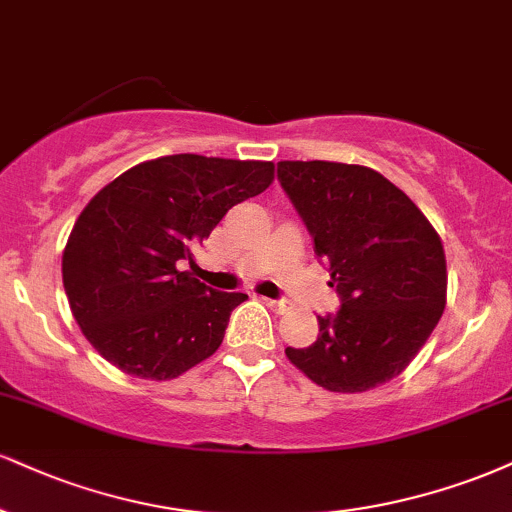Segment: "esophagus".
<instances>
[{
    "label": "esophagus",
    "instance_id": "34e87169",
    "mask_svg": "<svg viewBox=\"0 0 512 512\" xmlns=\"http://www.w3.org/2000/svg\"><path fill=\"white\" fill-rule=\"evenodd\" d=\"M264 303H267L269 310L276 312V315H283V312L288 310V303H286V300H272V298H264Z\"/></svg>",
    "mask_w": 512,
    "mask_h": 512
}]
</instances>
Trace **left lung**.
I'll use <instances>...</instances> for the list:
<instances>
[{"mask_svg": "<svg viewBox=\"0 0 512 512\" xmlns=\"http://www.w3.org/2000/svg\"><path fill=\"white\" fill-rule=\"evenodd\" d=\"M276 176L341 298L334 315L317 317V341L286 348L288 360L326 391L386 384L420 353L446 307L439 233L367 166L279 162Z\"/></svg>", "mask_w": 512, "mask_h": 512, "instance_id": "left-lung-1", "label": "left lung"}]
</instances>
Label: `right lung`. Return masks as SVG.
I'll list each match as a JSON object with an SVG mask.
<instances>
[{
	"instance_id": "1",
	"label": "right lung",
	"mask_w": 512,
	"mask_h": 512,
	"mask_svg": "<svg viewBox=\"0 0 512 512\" xmlns=\"http://www.w3.org/2000/svg\"><path fill=\"white\" fill-rule=\"evenodd\" d=\"M272 162L169 155L114 178L88 202L61 276L73 317L104 360L166 381L207 360L245 293L181 272L233 205L260 195Z\"/></svg>"
}]
</instances>
